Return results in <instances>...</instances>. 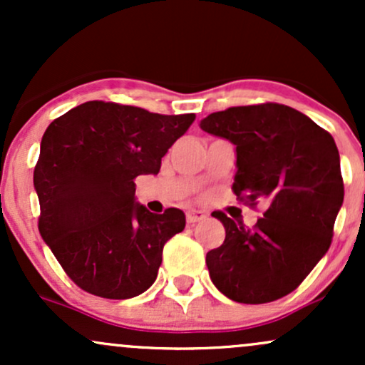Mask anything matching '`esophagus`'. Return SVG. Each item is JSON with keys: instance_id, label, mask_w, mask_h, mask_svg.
<instances>
[{"instance_id": "1", "label": "esophagus", "mask_w": 365, "mask_h": 365, "mask_svg": "<svg viewBox=\"0 0 365 365\" xmlns=\"http://www.w3.org/2000/svg\"><path fill=\"white\" fill-rule=\"evenodd\" d=\"M204 217H206V215H204V212L194 211V209H192V211L187 212V223L194 225V223H197V221H202Z\"/></svg>"}]
</instances>
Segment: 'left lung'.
Wrapping results in <instances>:
<instances>
[{
  "label": "left lung",
  "mask_w": 365,
  "mask_h": 365,
  "mask_svg": "<svg viewBox=\"0 0 365 365\" xmlns=\"http://www.w3.org/2000/svg\"><path fill=\"white\" fill-rule=\"evenodd\" d=\"M200 128L237 148L233 192L247 206L266 204L254 228L215 211L225 242L209 250L215 287L240 304L282 299L328 252L343 204L340 154L329 132L278 103L211 113Z\"/></svg>",
  "instance_id": "left-lung-1"
}]
</instances>
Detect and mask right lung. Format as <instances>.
<instances>
[{"instance_id": "1", "label": "right lung", "mask_w": 365, "mask_h": 365, "mask_svg": "<svg viewBox=\"0 0 365 365\" xmlns=\"http://www.w3.org/2000/svg\"><path fill=\"white\" fill-rule=\"evenodd\" d=\"M194 120L89 101L46 128L34 168L39 233L83 292L123 300L154 283L163 247L185 228V215L177 207L154 215L133 202V180L158 175Z\"/></svg>"}]
</instances>
